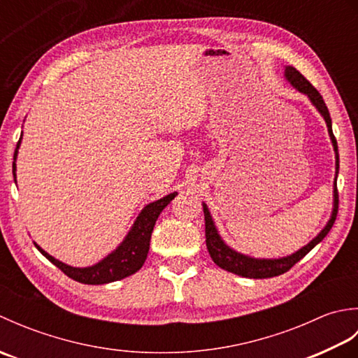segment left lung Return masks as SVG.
<instances>
[{
    "instance_id": "obj_1",
    "label": "left lung",
    "mask_w": 358,
    "mask_h": 358,
    "mask_svg": "<svg viewBox=\"0 0 358 358\" xmlns=\"http://www.w3.org/2000/svg\"><path fill=\"white\" fill-rule=\"evenodd\" d=\"M286 78L291 81V85L295 86L300 92L306 94L310 101L314 103L315 108L320 110L323 118L326 120V126H328V132L331 135V140L334 144V149H336V155H337V171H338V148H337V140L332 134V124H331V115L329 110L326 108V103L323 101V98L320 92L310 85L309 80H306L303 75L295 69V67H286ZM203 212H204V226H206V246L209 250V255L212 260L220 268L237 273V275L241 277H248V278H271V277H277L281 275V273L287 272L292 268L295 263H299L303 257H305L310 249L317 246L320 243L328 232L331 231V227L336 223L337 218V212H338V191H337V185L336 189H334V210H332V217L329 220V223L326 224L324 229L317 235V237L306 245L305 248H301L299 252H295L289 257L280 258V260H255V258H250L246 255H241L238 252H235L231 248H227L223 240L220 238V235L215 229L214 222H212L209 210L206 208V204H203Z\"/></svg>"
}]
</instances>
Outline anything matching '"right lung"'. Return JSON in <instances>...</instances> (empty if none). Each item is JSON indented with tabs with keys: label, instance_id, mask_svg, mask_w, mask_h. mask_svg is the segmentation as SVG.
I'll use <instances>...</instances> for the list:
<instances>
[{
	"label": "right lung",
	"instance_id": "1",
	"mask_svg": "<svg viewBox=\"0 0 358 358\" xmlns=\"http://www.w3.org/2000/svg\"><path fill=\"white\" fill-rule=\"evenodd\" d=\"M20 141L21 140H18L17 143L13 159L17 158ZM13 175H15V162H13ZM175 195H177V192L166 195L158 201L148 204V206L141 210L138 218H136L132 231L129 232L126 240L121 243V246L117 250H113L109 257H106L103 262H100L95 266H90V268H83V269L72 268V266H67L62 262L55 260L52 255L44 252L40 246L36 245L35 246L50 263H53L57 268L62 269L67 277H71L75 281H80V283L104 285V283H110V281L126 278L141 269V266L144 264V260H146L148 252H149L150 235H152V231H154L157 218L159 214H162V210L167 206V204L173 200Z\"/></svg>",
	"mask_w": 358,
	"mask_h": 358
}]
</instances>
